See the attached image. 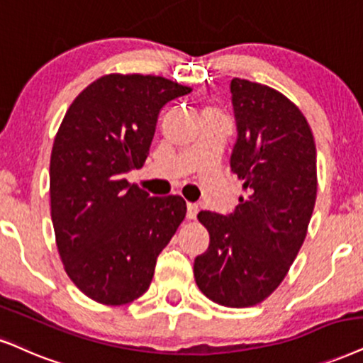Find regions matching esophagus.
<instances>
[{"mask_svg":"<svg viewBox=\"0 0 363 363\" xmlns=\"http://www.w3.org/2000/svg\"><path fill=\"white\" fill-rule=\"evenodd\" d=\"M196 212H199V205L196 203H186V217L190 218V220H194L196 217Z\"/></svg>","mask_w":363,"mask_h":363,"instance_id":"obj_1","label":"esophagus"}]
</instances>
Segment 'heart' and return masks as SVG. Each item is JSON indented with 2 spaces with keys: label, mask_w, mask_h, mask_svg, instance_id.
<instances>
[{
  "label": "heart",
  "mask_w": 363,
  "mask_h": 363,
  "mask_svg": "<svg viewBox=\"0 0 363 363\" xmlns=\"http://www.w3.org/2000/svg\"><path fill=\"white\" fill-rule=\"evenodd\" d=\"M207 111H216V107H207Z\"/></svg>",
  "instance_id": "obj_1"
}]
</instances>
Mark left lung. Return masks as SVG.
<instances>
[{
  "instance_id": "1",
  "label": "left lung",
  "mask_w": 363,
  "mask_h": 363,
  "mask_svg": "<svg viewBox=\"0 0 363 363\" xmlns=\"http://www.w3.org/2000/svg\"><path fill=\"white\" fill-rule=\"evenodd\" d=\"M237 143L230 169L244 182L234 213L202 210L210 245L195 259L199 289L217 305L261 303L288 274L316 202V146L299 107L259 82L232 79Z\"/></svg>"
}]
</instances>
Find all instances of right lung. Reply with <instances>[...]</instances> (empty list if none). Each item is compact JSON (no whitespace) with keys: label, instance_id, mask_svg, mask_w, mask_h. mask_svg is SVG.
I'll list each match as a JSON object with an SVG mask.
<instances>
[{"label":"right lung","instance_id":"add662e5","mask_svg":"<svg viewBox=\"0 0 363 363\" xmlns=\"http://www.w3.org/2000/svg\"><path fill=\"white\" fill-rule=\"evenodd\" d=\"M189 86L107 74L75 97L50 156V213L67 276L101 305L146 293L156 257L186 213L182 196H150L126 180L150 155L158 114Z\"/></svg>","mask_w":363,"mask_h":363}]
</instances>
